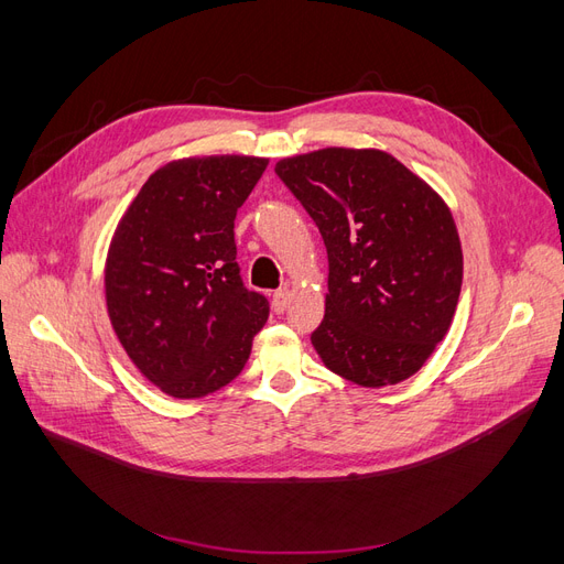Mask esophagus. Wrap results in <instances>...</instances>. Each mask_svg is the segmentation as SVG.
<instances>
[{
  "label": "esophagus",
  "instance_id": "34e87169",
  "mask_svg": "<svg viewBox=\"0 0 564 564\" xmlns=\"http://www.w3.org/2000/svg\"><path fill=\"white\" fill-rule=\"evenodd\" d=\"M289 301H292V292H289V289H278V292L272 294V311L284 313Z\"/></svg>",
  "mask_w": 564,
  "mask_h": 564
}]
</instances>
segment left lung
Returning <instances> with one entry per match:
<instances>
[{
  "label": "left lung",
  "instance_id": "obj_1",
  "mask_svg": "<svg viewBox=\"0 0 564 564\" xmlns=\"http://www.w3.org/2000/svg\"><path fill=\"white\" fill-rule=\"evenodd\" d=\"M329 256L322 362L357 386L416 373L445 338L464 280L452 212L388 152L324 148L278 162Z\"/></svg>",
  "mask_w": 564,
  "mask_h": 564
}]
</instances>
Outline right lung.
<instances>
[{"label":"right lung","instance_id":"1","mask_svg":"<svg viewBox=\"0 0 564 564\" xmlns=\"http://www.w3.org/2000/svg\"><path fill=\"white\" fill-rule=\"evenodd\" d=\"M263 158H193L158 169L119 224L106 265L112 329L143 377L174 398L230 383L270 303L237 265L235 216Z\"/></svg>","mask_w":564,"mask_h":564}]
</instances>
